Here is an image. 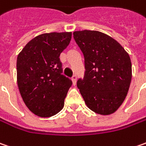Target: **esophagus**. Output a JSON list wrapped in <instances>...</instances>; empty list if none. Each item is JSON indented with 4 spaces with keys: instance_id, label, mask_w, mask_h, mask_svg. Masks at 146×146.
I'll return each instance as SVG.
<instances>
[{
    "instance_id": "34e87169",
    "label": "esophagus",
    "mask_w": 146,
    "mask_h": 146,
    "mask_svg": "<svg viewBox=\"0 0 146 146\" xmlns=\"http://www.w3.org/2000/svg\"><path fill=\"white\" fill-rule=\"evenodd\" d=\"M71 80H72V84H74V85H76V75H74L72 78H71Z\"/></svg>"
}]
</instances>
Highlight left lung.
Returning <instances> with one entry per match:
<instances>
[{"label":"left lung","instance_id":"1","mask_svg":"<svg viewBox=\"0 0 146 146\" xmlns=\"http://www.w3.org/2000/svg\"><path fill=\"white\" fill-rule=\"evenodd\" d=\"M84 56L85 75L77 87L85 104L100 115L114 113L127 97L132 70L127 52L117 40L95 30L73 33Z\"/></svg>","mask_w":146,"mask_h":146}]
</instances>
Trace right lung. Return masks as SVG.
<instances>
[{
	"mask_svg": "<svg viewBox=\"0 0 146 146\" xmlns=\"http://www.w3.org/2000/svg\"><path fill=\"white\" fill-rule=\"evenodd\" d=\"M71 32L42 33L19 53L17 84L27 108L41 117H50L64 107L71 81L62 75L60 54L69 45Z\"/></svg>",
	"mask_w": 146,
	"mask_h": 146,
	"instance_id": "right-lung-1",
	"label": "right lung"
}]
</instances>
